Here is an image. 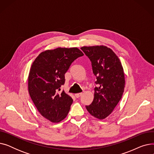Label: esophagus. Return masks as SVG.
Wrapping results in <instances>:
<instances>
[{
	"instance_id": "34e87169",
	"label": "esophagus",
	"mask_w": 154,
	"mask_h": 154,
	"mask_svg": "<svg viewBox=\"0 0 154 154\" xmlns=\"http://www.w3.org/2000/svg\"><path fill=\"white\" fill-rule=\"evenodd\" d=\"M82 92H81V93H77V94H75V96L76 98H79V97H80V96L82 95Z\"/></svg>"
}]
</instances>
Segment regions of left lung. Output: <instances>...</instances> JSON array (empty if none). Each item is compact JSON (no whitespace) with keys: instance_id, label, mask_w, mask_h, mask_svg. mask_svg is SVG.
I'll use <instances>...</instances> for the list:
<instances>
[{"instance_id":"1","label":"left lung","mask_w":154,"mask_h":154,"mask_svg":"<svg viewBox=\"0 0 154 154\" xmlns=\"http://www.w3.org/2000/svg\"><path fill=\"white\" fill-rule=\"evenodd\" d=\"M80 48L90 59L97 79L94 100L85 107L92 116L103 119L111 114L122 98L125 87L124 69L110 48L97 45Z\"/></svg>"}]
</instances>
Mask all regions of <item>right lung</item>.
Instances as JSON below:
<instances>
[{"label": "right lung", "instance_id": "1", "mask_svg": "<svg viewBox=\"0 0 154 154\" xmlns=\"http://www.w3.org/2000/svg\"><path fill=\"white\" fill-rule=\"evenodd\" d=\"M84 54L76 47L57 48L40 53L32 63L28 79L30 97L38 111L52 122L67 116L73 99L63 91L65 74Z\"/></svg>", "mask_w": 154, "mask_h": 154}]
</instances>
